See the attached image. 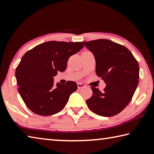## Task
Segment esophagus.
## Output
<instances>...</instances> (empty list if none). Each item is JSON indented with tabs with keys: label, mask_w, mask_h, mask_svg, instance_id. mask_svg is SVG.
<instances>
[{
	"label": "esophagus",
	"mask_w": 154,
	"mask_h": 154,
	"mask_svg": "<svg viewBox=\"0 0 154 154\" xmlns=\"http://www.w3.org/2000/svg\"><path fill=\"white\" fill-rule=\"evenodd\" d=\"M77 87L78 88H84L85 87V85L84 84H82V83H78L77 84Z\"/></svg>",
	"instance_id": "obj_1"
}]
</instances>
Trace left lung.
<instances>
[{
  "instance_id": "obj_1",
  "label": "left lung",
  "mask_w": 154,
  "mask_h": 154,
  "mask_svg": "<svg viewBox=\"0 0 154 154\" xmlns=\"http://www.w3.org/2000/svg\"><path fill=\"white\" fill-rule=\"evenodd\" d=\"M96 60V74L106 84L103 92L91 87L93 95L87 100L91 111L111 117L121 112L130 103L139 84V66L125 46L107 39L85 42Z\"/></svg>"
}]
</instances>
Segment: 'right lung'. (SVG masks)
<instances>
[{
    "instance_id": "obj_1",
    "label": "right lung",
    "mask_w": 154,
    "mask_h": 154,
    "mask_svg": "<svg viewBox=\"0 0 154 154\" xmlns=\"http://www.w3.org/2000/svg\"><path fill=\"white\" fill-rule=\"evenodd\" d=\"M83 42L48 41L24 54L16 68L18 91L26 106L40 116H51L63 109L77 89L74 81L54 85L53 77L63 72L70 56L84 47Z\"/></svg>"
}]
</instances>
